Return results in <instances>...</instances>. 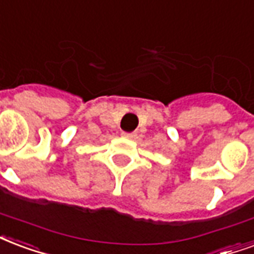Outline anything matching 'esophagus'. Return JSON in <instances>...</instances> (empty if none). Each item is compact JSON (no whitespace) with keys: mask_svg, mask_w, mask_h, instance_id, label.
Listing matches in <instances>:
<instances>
[{"mask_svg":"<svg viewBox=\"0 0 254 254\" xmlns=\"http://www.w3.org/2000/svg\"><path fill=\"white\" fill-rule=\"evenodd\" d=\"M122 136L127 137V138H133V137L136 136V134H134L133 132H124V133H122Z\"/></svg>","mask_w":254,"mask_h":254,"instance_id":"esophagus-1","label":"esophagus"}]
</instances>
